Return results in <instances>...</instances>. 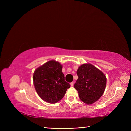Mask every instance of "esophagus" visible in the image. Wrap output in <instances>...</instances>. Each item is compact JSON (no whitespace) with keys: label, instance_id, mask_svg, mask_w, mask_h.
<instances>
[{"label":"esophagus","instance_id":"obj_1","mask_svg":"<svg viewBox=\"0 0 131 131\" xmlns=\"http://www.w3.org/2000/svg\"><path fill=\"white\" fill-rule=\"evenodd\" d=\"M74 85V82H72L70 83V86H73Z\"/></svg>","mask_w":131,"mask_h":131}]
</instances>
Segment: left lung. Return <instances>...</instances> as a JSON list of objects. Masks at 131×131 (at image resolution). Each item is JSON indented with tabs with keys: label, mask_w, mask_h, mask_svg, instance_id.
<instances>
[{
	"label": "left lung",
	"mask_w": 131,
	"mask_h": 131,
	"mask_svg": "<svg viewBox=\"0 0 131 131\" xmlns=\"http://www.w3.org/2000/svg\"><path fill=\"white\" fill-rule=\"evenodd\" d=\"M77 74L79 78L74 86L79 98L86 104L94 103L105 91L106 78L104 74L90 63L79 67Z\"/></svg>",
	"instance_id": "obj_1"
}]
</instances>
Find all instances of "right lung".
I'll return each mask as SVG.
<instances>
[{
    "label": "right lung",
    "instance_id": "add662e5",
    "mask_svg": "<svg viewBox=\"0 0 131 131\" xmlns=\"http://www.w3.org/2000/svg\"><path fill=\"white\" fill-rule=\"evenodd\" d=\"M62 66L51 60L34 71L33 84L38 94L43 101L56 103L62 100L70 85L65 81Z\"/></svg>",
    "mask_w": 131,
    "mask_h": 131
}]
</instances>
